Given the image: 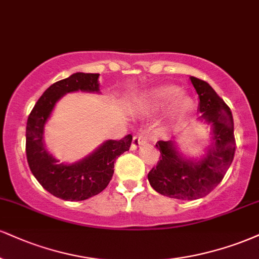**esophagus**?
Here are the masks:
<instances>
[{"mask_svg": "<svg viewBox=\"0 0 259 259\" xmlns=\"http://www.w3.org/2000/svg\"><path fill=\"white\" fill-rule=\"evenodd\" d=\"M146 142H147V139H146L145 136L142 135V134H139V135H136L135 138L133 139V142H132V149H133V151H135V149L138 148L139 146L145 145Z\"/></svg>", "mask_w": 259, "mask_h": 259, "instance_id": "esophagus-1", "label": "esophagus"}]
</instances>
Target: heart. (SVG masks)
Returning <instances> with one entry per match:
<instances>
[{"label":"heart","mask_w":259,"mask_h":259,"mask_svg":"<svg viewBox=\"0 0 259 259\" xmlns=\"http://www.w3.org/2000/svg\"><path fill=\"white\" fill-rule=\"evenodd\" d=\"M181 90L175 85H161L143 93L139 101V108L142 112H154L169 106L175 116H183L191 108V100L180 95Z\"/></svg>","instance_id":"1"}]
</instances>
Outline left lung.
Returning <instances> with one entry per match:
<instances>
[{"mask_svg": "<svg viewBox=\"0 0 259 259\" xmlns=\"http://www.w3.org/2000/svg\"><path fill=\"white\" fill-rule=\"evenodd\" d=\"M199 96L200 121L211 126V145L200 159H187L174 140L158 141L157 166L148 172L149 185L165 197L194 200L205 197L223 180L235 153L234 121L230 108L210 84L189 77Z\"/></svg>", "mask_w": 259, "mask_h": 259, "instance_id": "left-lung-1", "label": "left lung"}]
</instances>
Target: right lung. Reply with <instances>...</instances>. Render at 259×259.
I'll list each match as a JSON object with an SVG mask.
<instances>
[{
	"mask_svg": "<svg viewBox=\"0 0 259 259\" xmlns=\"http://www.w3.org/2000/svg\"><path fill=\"white\" fill-rule=\"evenodd\" d=\"M99 73L77 72L52 84L36 102L26 124V157L31 172L54 197L70 201L89 199L102 192L113 176L114 161L129 151L133 136L107 140L94 152L72 164L59 163L47 151L45 126L62 96L73 92L100 93Z\"/></svg>",
	"mask_w": 259,
	"mask_h": 259,
	"instance_id": "right-lung-1",
	"label": "right lung"
}]
</instances>
